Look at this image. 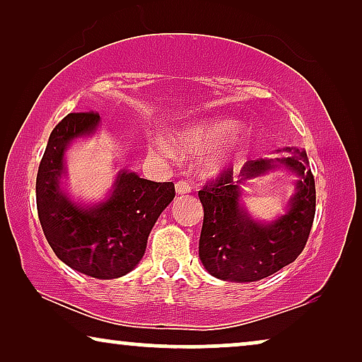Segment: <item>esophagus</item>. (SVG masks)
<instances>
[{
  "label": "esophagus",
  "mask_w": 362,
  "mask_h": 362,
  "mask_svg": "<svg viewBox=\"0 0 362 362\" xmlns=\"http://www.w3.org/2000/svg\"><path fill=\"white\" fill-rule=\"evenodd\" d=\"M175 187H176V192H177V194H181V196L189 194V192H191V186H189V182H186V181H177Z\"/></svg>",
  "instance_id": "esophagus-1"
}]
</instances>
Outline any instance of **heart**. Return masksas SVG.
<instances>
[{
    "instance_id": "obj_1",
    "label": "heart",
    "mask_w": 362,
    "mask_h": 362,
    "mask_svg": "<svg viewBox=\"0 0 362 362\" xmlns=\"http://www.w3.org/2000/svg\"><path fill=\"white\" fill-rule=\"evenodd\" d=\"M239 122L232 118H206L175 133V145L170 138L158 136L153 148L168 160H175L177 151L189 156L207 155L204 170L209 175H221L235 170L244 163L249 141L239 130Z\"/></svg>"
}]
</instances>
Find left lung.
<instances>
[{"label":"left lung","instance_id":"left-lung-1","mask_svg":"<svg viewBox=\"0 0 362 362\" xmlns=\"http://www.w3.org/2000/svg\"><path fill=\"white\" fill-rule=\"evenodd\" d=\"M281 158L247 161L234 181V171L199 191L204 207L199 259L212 276L235 284L257 281L291 264L305 249L315 219L316 191L305 150L284 148ZM284 167L299 177L284 215L270 223L254 220L243 206V186Z\"/></svg>","mask_w":362,"mask_h":362}]
</instances>
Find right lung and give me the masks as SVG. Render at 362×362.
Listing matches in <instances>:
<instances>
[{"label":"right lung","instance_id":"1","mask_svg":"<svg viewBox=\"0 0 362 362\" xmlns=\"http://www.w3.org/2000/svg\"><path fill=\"white\" fill-rule=\"evenodd\" d=\"M98 125L97 113H69L57 123L39 165L36 202L54 254L83 275L112 280L140 264L153 226L175 199V185L120 170L102 201L72 199L62 186L66 151L72 141L97 133Z\"/></svg>","mask_w":362,"mask_h":362}]
</instances>
